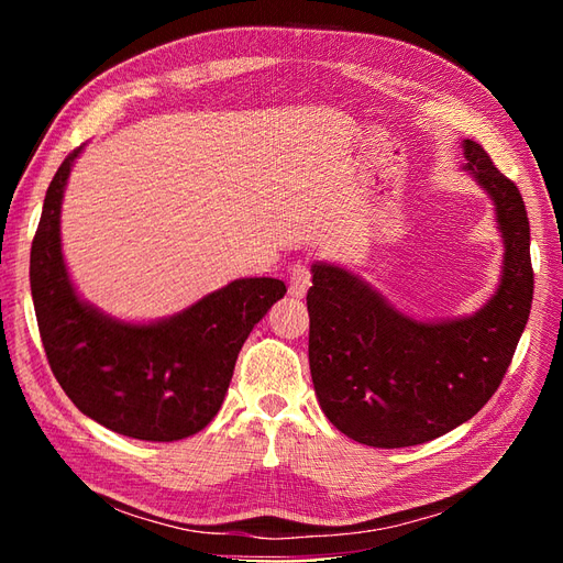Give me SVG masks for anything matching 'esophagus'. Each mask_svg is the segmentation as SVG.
Listing matches in <instances>:
<instances>
[{
	"mask_svg": "<svg viewBox=\"0 0 563 563\" xmlns=\"http://www.w3.org/2000/svg\"><path fill=\"white\" fill-rule=\"evenodd\" d=\"M310 269L305 263H296L291 267V282H288V294H291V298H305V294H308L310 288Z\"/></svg>",
	"mask_w": 563,
	"mask_h": 563,
	"instance_id": "34e87169",
	"label": "esophagus"
}]
</instances>
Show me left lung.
<instances>
[{"label":"left lung","mask_w":563,"mask_h":563,"mask_svg":"<svg viewBox=\"0 0 563 563\" xmlns=\"http://www.w3.org/2000/svg\"><path fill=\"white\" fill-rule=\"evenodd\" d=\"M465 172L490 197L503 236L496 294L467 317L420 321L354 272L312 265L310 371L321 411L373 449L432 441L479 413L512 362L533 300L531 228L519 187L463 141Z\"/></svg>","instance_id":"8db88e82"}]
</instances>
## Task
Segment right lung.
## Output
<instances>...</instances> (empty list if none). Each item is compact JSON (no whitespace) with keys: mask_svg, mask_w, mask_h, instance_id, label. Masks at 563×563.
<instances>
[{"mask_svg":"<svg viewBox=\"0 0 563 563\" xmlns=\"http://www.w3.org/2000/svg\"><path fill=\"white\" fill-rule=\"evenodd\" d=\"M81 147L51 180L30 251V288L56 380L84 416L143 441H178L207 428L230 387L236 354L282 279H234L183 312L133 323L81 300L60 246V207Z\"/></svg>","mask_w":563,"mask_h":563,"instance_id":"obj_1","label":"right lung"}]
</instances>
